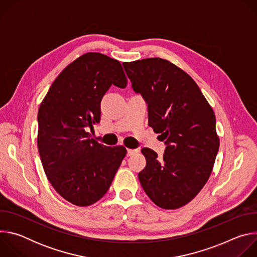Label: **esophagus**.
Listing matches in <instances>:
<instances>
[{
    "label": "esophagus",
    "mask_w": 257,
    "mask_h": 257,
    "mask_svg": "<svg viewBox=\"0 0 257 257\" xmlns=\"http://www.w3.org/2000/svg\"><path fill=\"white\" fill-rule=\"evenodd\" d=\"M137 153V150H127V157H131V156H133L134 154H136Z\"/></svg>",
    "instance_id": "34e87169"
}]
</instances>
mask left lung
<instances>
[{"label":"left lung","mask_w":257,"mask_h":257,"mask_svg":"<svg viewBox=\"0 0 257 257\" xmlns=\"http://www.w3.org/2000/svg\"><path fill=\"white\" fill-rule=\"evenodd\" d=\"M123 66L133 90L148 103L149 125L167 145L163 159L141 150L146 166L138 174L140 184L158 206L179 208L199 193L211 174L219 148L212 107L187 73L167 60Z\"/></svg>","instance_id":"8db88e82"}]
</instances>
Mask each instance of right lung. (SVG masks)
Listing matches in <instances>:
<instances>
[{"instance_id": "1", "label": "right lung", "mask_w": 257, "mask_h": 257, "mask_svg": "<svg viewBox=\"0 0 257 257\" xmlns=\"http://www.w3.org/2000/svg\"><path fill=\"white\" fill-rule=\"evenodd\" d=\"M111 85L127 86L120 62L87 53L60 73L39 108L38 148L45 173L55 190L78 206L106 193L127 153L122 145L98 143L88 132L100 121V101Z\"/></svg>"}]
</instances>
